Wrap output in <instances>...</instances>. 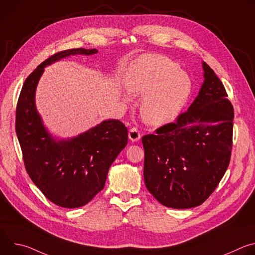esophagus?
Returning <instances> with one entry per match:
<instances>
[{
  "instance_id": "1",
  "label": "esophagus",
  "mask_w": 255,
  "mask_h": 255,
  "mask_svg": "<svg viewBox=\"0 0 255 255\" xmlns=\"http://www.w3.org/2000/svg\"><path fill=\"white\" fill-rule=\"evenodd\" d=\"M140 138H141V135H140V132H139V130L137 128L133 127V128H131L129 130V139L131 141L135 142V141H138Z\"/></svg>"
}]
</instances>
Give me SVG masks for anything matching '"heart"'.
<instances>
[{"label": "heart", "instance_id": "1", "mask_svg": "<svg viewBox=\"0 0 255 255\" xmlns=\"http://www.w3.org/2000/svg\"><path fill=\"white\" fill-rule=\"evenodd\" d=\"M126 89L133 95L142 96L140 113L148 124L159 126L172 120L186 105L191 92L192 80L186 71L161 54H144L129 68Z\"/></svg>", "mask_w": 255, "mask_h": 255}]
</instances>
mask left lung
Returning a JSON list of instances; mask_svg holds the SVG:
<instances>
[{
	"label": "left lung",
	"instance_id": "left-lung-1",
	"mask_svg": "<svg viewBox=\"0 0 255 255\" xmlns=\"http://www.w3.org/2000/svg\"><path fill=\"white\" fill-rule=\"evenodd\" d=\"M203 69L204 83L188 111L142 137L145 186L168 208L203 204L230 162L233 106L214 70L206 62Z\"/></svg>",
	"mask_w": 255,
	"mask_h": 255
}]
</instances>
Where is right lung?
<instances>
[{
	"instance_id": "right-lung-1",
	"label": "right lung",
	"mask_w": 255,
	"mask_h": 255,
	"mask_svg": "<svg viewBox=\"0 0 255 255\" xmlns=\"http://www.w3.org/2000/svg\"><path fill=\"white\" fill-rule=\"evenodd\" d=\"M97 52L75 48L47 58L26 79L16 109V133L30 178L49 201L68 209L85 206L104 189L109 168L127 145L128 130L119 120H104L78 136L56 139L37 112L35 93L47 65Z\"/></svg>"
}]
</instances>
